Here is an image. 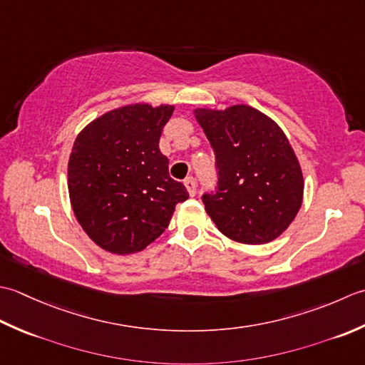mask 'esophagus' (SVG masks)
Returning a JSON list of instances; mask_svg holds the SVG:
<instances>
[{
  "label": "esophagus",
  "instance_id": "esophagus-1",
  "mask_svg": "<svg viewBox=\"0 0 365 365\" xmlns=\"http://www.w3.org/2000/svg\"><path fill=\"white\" fill-rule=\"evenodd\" d=\"M184 185H185V189H187L189 195L190 197H195V193H197V181H195V178L189 176L187 180L184 181Z\"/></svg>",
  "mask_w": 365,
  "mask_h": 365
}]
</instances>
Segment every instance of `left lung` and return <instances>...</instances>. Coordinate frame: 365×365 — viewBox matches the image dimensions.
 Instances as JSON below:
<instances>
[{
	"mask_svg": "<svg viewBox=\"0 0 365 365\" xmlns=\"http://www.w3.org/2000/svg\"><path fill=\"white\" fill-rule=\"evenodd\" d=\"M214 150L217 187L202 195L206 212L230 240L266 244L285 232L302 203L304 180L285 133L249 106L198 108Z\"/></svg>",
	"mask_w": 365,
	"mask_h": 365,
	"instance_id": "obj_1",
	"label": "left lung"
}]
</instances>
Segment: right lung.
<instances>
[{"label": "right lung", "instance_id": "obj_1", "mask_svg": "<svg viewBox=\"0 0 365 365\" xmlns=\"http://www.w3.org/2000/svg\"><path fill=\"white\" fill-rule=\"evenodd\" d=\"M172 106L133 103L111 110L78 133L69 167V197L86 235L111 254H135L159 237L175 206L189 198L168 175L159 150Z\"/></svg>", "mask_w": 365, "mask_h": 365}]
</instances>
